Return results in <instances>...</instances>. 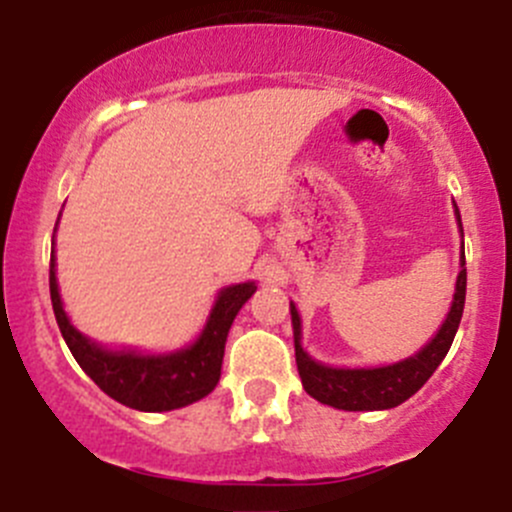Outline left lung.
<instances>
[{"instance_id": "obj_1", "label": "left lung", "mask_w": 512, "mask_h": 512, "mask_svg": "<svg viewBox=\"0 0 512 512\" xmlns=\"http://www.w3.org/2000/svg\"><path fill=\"white\" fill-rule=\"evenodd\" d=\"M456 220L461 227V213L456 208ZM463 304H466V252L461 250V272L456 280V294H453L451 312L446 322L436 332V337L421 347V352L404 361H396L389 366H371V369H337L314 361L312 356L302 349V322L299 312L289 302V314H292L294 329V356H297V371L302 379L304 391L312 399L322 404L334 406L342 411H384L404 404L406 399L416 394L433 371L438 369L451 349L453 337L458 332V324L463 317Z\"/></svg>"}]
</instances>
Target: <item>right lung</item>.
<instances>
[{
  "label": "right lung",
  "instance_id": "right-lung-1",
  "mask_svg": "<svg viewBox=\"0 0 512 512\" xmlns=\"http://www.w3.org/2000/svg\"><path fill=\"white\" fill-rule=\"evenodd\" d=\"M56 232V227H54ZM51 307L66 347L81 369L96 381L98 389L118 404L136 411H173L200 401L218 386L223 369L227 332L242 304L255 294V282H242L220 289L203 332L190 347L170 354L113 352L91 342L69 322L56 285V260L51 252L49 267Z\"/></svg>",
  "mask_w": 512,
  "mask_h": 512
}]
</instances>
